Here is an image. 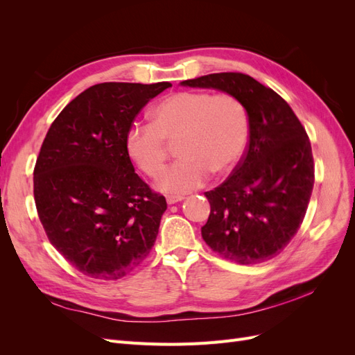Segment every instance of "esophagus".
Returning a JSON list of instances; mask_svg holds the SVG:
<instances>
[{
  "mask_svg": "<svg viewBox=\"0 0 355 355\" xmlns=\"http://www.w3.org/2000/svg\"><path fill=\"white\" fill-rule=\"evenodd\" d=\"M184 198L185 197H182V196H168L167 197V204H176V202L184 200Z\"/></svg>",
  "mask_w": 355,
  "mask_h": 355,
  "instance_id": "34e87169",
  "label": "esophagus"
}]
</instances>
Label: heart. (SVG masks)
I'll use <instances>...</instances> for the list:
<instances>
[{
  "instance_id": "obj_1",
  "label": "heart",
  "mask_w": 355,
  "mask_h": 355,
  "mask_svg": "<svg viewBox=\"0 0 355 355\" xmlns=\"http://www.w3.org/2000/svg\"><path fill=\"white\" fill-rule=\"evenodd\" d=\"M151 124H133L124 139L125 153L149 178L166 167L167 144L180 157L157 182L167 194L201 188L211 171H230L241 158L249 135L243 105L231 94L178 92L159 101L149 114Z\"/></svg>"
}]
</instances>
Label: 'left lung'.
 Listing matches in <instances>:
<instances>
[{
	"label": "left lung",
	"instance_id": "8db88e82",
	"mask_svg": "<svg viewBox=\"0 0 355 355\" xmlns=\"http://www.w3.org/2000/svg\"><path fill=\"white\" fill-rule=\"evenodd\" d=\"M182 85L234 96L249 116V144L213 191L202 240L225 259L254 265L277 256L300 228L314 187L309 137L288 103L241 72L209 73Z\"/></svg>",
	"mask_w": 355,
	"mask_h": 355
}]
</instances>
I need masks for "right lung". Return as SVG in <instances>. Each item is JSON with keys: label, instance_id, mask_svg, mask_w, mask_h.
<instances>
[{"label": "right lung", "instance_id": "right-lung-1", "mask_svg": "<svg viewBox=\"0 0 355 355\" xmlns=\"http://www.w3.org/2000/svg\"><path fill=\"white\" fill-rule=\"evenodd\" d=\"M170 83H101L51 123L34 168L38 218L50 243L80 272L118 280L157 240L166 198L135 173L124 139Z\"/></svg>", "mask_w": 355, "mask_h": 355}]
</instances>
